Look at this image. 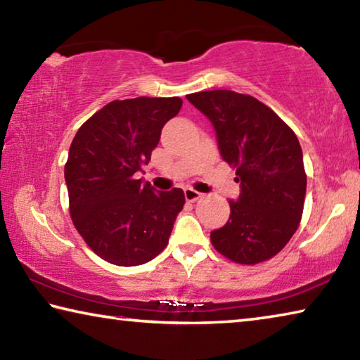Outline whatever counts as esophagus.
I'll list each match as a JSON object with an SVG mask.
<instances>
[{
  "mask_svg": "<svg viewBox=\"0 0 360 360\" xmlns=\"http://www.w3.org/2000/svg\"><path fill=\"white\" fill-rule=\"evenodd\" d=\"M184 197H186L187 202H195V200H198L200 197H202V193L193 191V188H191V187H186L184 188Z\"/></svg>",
  "mask_w": 360,
  "mask_h": 360,
  "instance_id": "34e87169",
  "label": "esophagus"
}]
</instances>
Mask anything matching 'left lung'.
Segmentation results:
<instances>
[{"instance_id":"obj_1","label":"left lung","mask_w":360,"mask_h":360,"mask_svg":"<svg viewBox=\"0 0 360 360\" xmlns=\"http://www.w3.org/2000/svg\"><path fill=\"white\" fill-rule=\"evenodd\" d=\"M187 100L214 127L219 152L240 184L227 224L211 231L212 246L243 265L271 259L295 233L303 212L307 174L295 133L251 95L208 90Z\"/></svg>"}]
</instances>
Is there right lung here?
<instances>
[{
	"mask_svg": "<svg viewBox=\"0 0 360 360\" xmlns=\"http://www.w3.org/2000/svg\"><path fill=\"white\" fill-rule=\"evenodd\" d=\"M181 106L178 96L115 100L72 139L65 165L72 224L109 264L143 265L168 245L184 192H157L136 173L149 163L163 125Z\"/></svg>",
	"mask_w": 360,
	"mask_h": 360,
	"instance_id": "add662e5",
	"label": "right lung"
}]
</instances>
